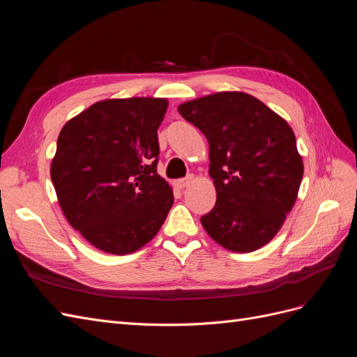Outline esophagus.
I'll use <instances>...</instances> for the list:
<instances>
[{
	"label": "esophagus",
	"mask_w": 357,
	"mask_h": 357,
	"mask_svg": "<svg viewBox=\"0 0 357 357\" xmlns=\"http://www.w3.org/2000/svg\"><path fill=\"white\" fill-rule=\"evenodd\" d=\"M193 180V177L192 176H188V177H185V178H180V180H177L176 181V186L178 188V189H183V188H186V186H189V183Z\"/></svg>",
	"instance_id": "esophagus-1"
}]
</instances>
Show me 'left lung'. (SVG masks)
Returning a JSON list of instances; mask_svg holds the SVG:
<instances>
[{
    "label": "left lung",
    "mask_w": 357,
    "mask_h": 357,
    "mask_svg": "<svg viewBox=\"0 0 357 357\" xmlns=\"http://www.w3.org/2000/svg\"><path fill=\"white\" fill-rule=\"evenodd\" d=\"M178 113L210 146L218 199L201 218L211 238L231 252L265 245L294 207L304 165L284 119L255 96L219 92L188 101Z\"/></svg>",
    "instance_id": "obj_1"
}]
</instances>
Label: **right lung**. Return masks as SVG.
Listing matches in <instances>:
<instances>
[{
  "label": "right lung",
  "instance_id": "1",
  "mask_svg": "<svg viewBox=\"0 0 357 357\" xmlns=\"http://www.w3.org/2000/svg\"><path fill=\"white\" fill-rule=\"evenodd\" d=\"M164 98L95 102L66 123L50 177L61 208L92 245L128 255L147 244L174 202L158 171Z\"/></svg>",
  "mask_w": 357,
  "mask_h": 357
}]
</instances>
